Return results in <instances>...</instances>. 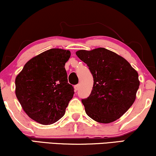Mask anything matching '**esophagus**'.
Wrapping results in <instances>:
<instances>
[{
  "label": "esophagus",
  "mask_w": 156,
  "mask_h": 156,
  "mask_svg": "<svg viewBox=\"0 0 156 156\" xmlns=\"http://www.w3.org/2000/svg\"><path fill=\"white\" fill-rule=\"evenodd\" d=\"M79 88H80V85L79 84H77V85H76V86H75L74 89H75V90H76V91H77V90L79 89Z\"/></svg>",
  "instance_id": "1"
}]
</instances>
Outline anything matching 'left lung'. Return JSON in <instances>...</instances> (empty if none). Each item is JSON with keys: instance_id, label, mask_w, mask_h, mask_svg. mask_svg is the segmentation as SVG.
Here are the masks:
<instances>
[{"instance_id": "8db88e82", "label": "left lung", "mask_w": 156, "mask_h": 156, "mask_svg": "<svg viewBox=\"0 0 156 156\" xmlns=\"http://www.w3.org/2000/svg\"><path fill=\"white\" fill-rule=\"evenodd\" d=\"M76 55L87 64L94 78L90 96L81 100L86 113L99 123L119 119L136 98L137 72L125 58L103 47L78 50Z\"/></svg>"}]
</instances>
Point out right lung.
Wrapping results in <instances>:
<instances>
[{
  "label": "right lung",
  "instance_id": "add662e5",
  "mask_svg": "<svg viewBox=\"0 0 156 156\" xmlns=\"http://www.w3.org/2000/svg\"><path fill=\"white\" fill-rule=\"evenodd\" d=\"M69 50L50 49L29 60L16 78V96L23 111L42 125L55 123L66 113L74 88L65 68Z\"/></svg>",
  "mask_w": 156,
  "mask_h": 156
}]
</instances>
